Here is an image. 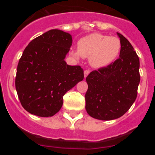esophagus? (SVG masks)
<instances>
[{
  "mask_svg": "<svg viewBox=\"0 0 155 155\" xmlns=\"http://www.w3.org/2000/svg\"><path fill=\"white\" fill-rule=\"evenodd\" d=\"M89 73H90V71H89V70H85V71H84V78H86V77H87V75L89 74Z\"/></svg>",
  "mask_w": 155,
  "mask_h": 155,
  "instance_id": "esophagus-1",
  "label": "esophagus"
}]
</instances>
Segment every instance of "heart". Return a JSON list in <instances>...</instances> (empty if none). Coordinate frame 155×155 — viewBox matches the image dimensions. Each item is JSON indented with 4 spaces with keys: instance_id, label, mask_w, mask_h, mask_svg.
Here are the masks:
<instances>
[{
    "instance_id": "heart-1",
    "label": "heart",
    "mask_w": 155,
    "mask_h": 155,
    "mask_svg": "<svg viewBox=\"0 0 155 155\" xmlns=\"http://www.w3.org/2000/svg\"><path fill=\"white\" fill-rule=\"evenodd\" d=\"M121 50V42L115 36L92 33L83 37L78 42V50L74 51L77 57L89 58L93 68H100L109 65L117 57Z\"/></svg>"
}]
</instances>
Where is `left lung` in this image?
Here are the masks:
<instances>
[{"instance_id": "left-lung-1", "label": "left lung", "mask_w": 155, "mask_h": 155, "mask_svg": "<svg viewBox=\"0 0 155 155\" xmlns=\"http://www.w3.org/2000/svg\"><path fill=\"white\" fill-rule=\"evenodd\" d=\"M121 42L120 57L107 67L91 71L86 78L85 109L100 120L120 118L131 107L137 95L140 61L134 47L117 32Z\"/></svg>"}]
</instances>
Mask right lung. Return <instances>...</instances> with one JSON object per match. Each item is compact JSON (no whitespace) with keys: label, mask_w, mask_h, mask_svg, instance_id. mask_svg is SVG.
<instances>
[{"label":"right lung","mask_w":155,"mask_h":155,"mask_svg":"<svg viewBox=\"0 0 155 155\" xmlns=\"http://www.w3.org/2000/svg\"><path fill=\"white\" fill-rule=\"evenodd\" d=\"M72 45L68 32L51 29L28 43L19 60L15 87L27 112L41 117L58 113L67 91L84 79L80 66L65 62Z\"/></svg>","instance_id":"obj_1"}]
</instances>
